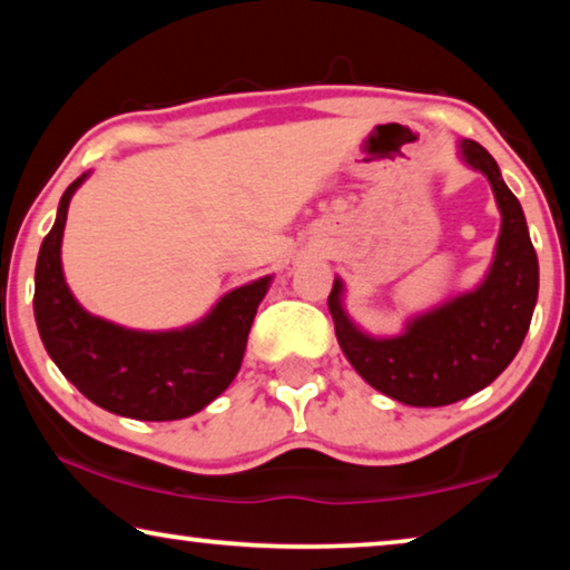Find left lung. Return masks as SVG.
<instances>
[{
  "mask_svg": "<svg viewBox=\"0 0 570 570\" xmlns=\"http://www.w3.org/2000/svg\"><path fill=\"white\" fill-rule=\"evenodd\" d=\"M461 148L463 158L487 174L502 209V235L487 282L389 340L353 327L340 307V282L327 299L337 343L353 368L381 394L410 406H445L489 386L522 347L538 302V253L520 202L487 148L475 140H463Z\"/></svg>",
  "mask_w": 570,
  "mask_h": 570,
  "instance_id": "1",
  "label": "left lung"
}]
</instances>
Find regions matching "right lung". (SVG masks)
Listing matches in <instances>:
<instances>
[{"label": "right lung", "mask_w": 570, "mask_h": 570, "mask_svg": "<svg viewBox=\"0 0 570 570\" xmlns=\"http://www.w3.org/2000/svg\"><path fill=\"white\" fill-rule=\"evenodd\" d=\"M83 178L87 174L63 191L53 230L38 253L32 307L42 345L101 410L146 422L189 417L233 384L271 278L235 288L207 320L176 333H135L91 317L76 304L61 271L68 202Z\"/></svg>", "instance_id": "obj_1"}]
</instances>
